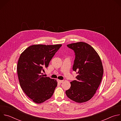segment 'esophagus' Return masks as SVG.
Instances as JSON below:
<instances>
[{"label":"esophagus","instance_id":"1","mask_svg":"<svg viewBox=\"0 0 121 121\" xmlns=\"http://www.w3.org/2000/svg\"><path fill=\"white\" fill-rule=\"evenodd\" d=\"M64 81V80H59V79H57V82L58 83H62Z\"/></svg>","mask_w":121,"mask_h":121}]
</instances>
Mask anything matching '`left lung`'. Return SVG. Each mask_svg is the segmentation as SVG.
Segmentation results:
<instances>
[{
	"label": "left lung",
	"instance_id": "obj_1",
	"mask_svg": "<svg viewBox=\"0 0 121 121\" xmlns=\"http://www.w3.org/2000/svg\"><path fill=\"white\" fill-rule=\"evenodd\" d=\"M67 46L75 53L73 70L78 76L76 80L70 82L71 87L65 93L76 102H85L93 97L100 84L103 74L102 64L98 54L90 44L80 42Z\"/></svg>",
	"mask_w": 121,
	"mask_h": 121
}]
</instances>
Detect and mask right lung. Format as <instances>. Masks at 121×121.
Instances as JSON below:
<instances>
[{
    "label": "right lung",
    "mask_w": 121,
    "mask_h": 121,
    "mask_svg": "<svg viewBox=\"0 0 121 121\" xmlns=\"http://www.w3.org/2000/svg\"><path fill=\"white\" fill-rule=\"evenodd\" d=\"M62 44H35L21 54L17 64V73L24 92L32 101L41 103L50 99L57 85L56 80L44 77L41 72Z\"/></svg>",
    "instance_id": "right-lung-1"
}]
</instances>
